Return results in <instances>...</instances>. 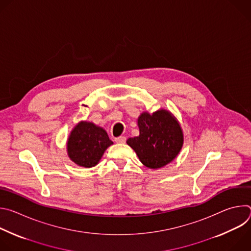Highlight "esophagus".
<instances>
[{"mask_svg":"<svg viewBox=\"0 0 251 251\" xmlns=\"http://www.w3.org/2000/svg\"><path fill=\"white\" fill-rule=\"evenodd\" d=\"M115 142L119 143V144H124V143L126 142V137H124V136L117 137V138H115Z\"/></svg>","mask_w":251,"mask_h":251,"instance_id":"1","label":"esophagus"}]
</instances>
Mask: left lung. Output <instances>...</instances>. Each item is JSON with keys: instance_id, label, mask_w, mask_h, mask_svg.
<instances>
[{"instance_id": "1", "label": "left lung", "mask_w": 251, "mask_h": 251, "mask_svg": "<svg viewBox=\"0 0 251 251\" xmlns=\"http://www.w3.org/2000/svg\"><path fill=\"white\" fill-rule=\"evenodd\" d=\"M138 127L139 136L129 138L127 144L144 166L162 168L180 153L184 143L183 131L168 110L161 109L152 114L143 112L138 117Z\"/></svg>"}]
</instances>
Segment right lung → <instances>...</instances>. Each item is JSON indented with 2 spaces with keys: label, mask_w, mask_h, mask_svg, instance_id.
Segmentation results:
<instances>
[{
  "label": "right lung",
  "mask_w": 251,
  "mask_h": 251,
  "mask_svg": "<svg viewBox=\"0 0 251 251\" xmlns=\"http://www.w3.org/2000/svg\"><path fill=\"white\" fill-rule=\"evenodd\" d=\"M112 144L103 128L81 121L70 132L66 149L71 161L80 167L91 168L98 164L105 150Z\"/></svg>",
  "instance_id": "right-lung-1"
}]
</instances>
